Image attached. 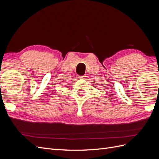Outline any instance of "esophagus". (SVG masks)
<instances>
[{
	"instance_id": "esophagus-1",
	"label": "esophagus",
	"mask_w": 159,
	"mask_h": 159,
	"mask_svg": "<svg viewBox=\"0 0 159 159\" xmlns=\"http://www.w3.org/2000/svg\"><path fill=\"white\" fill-rule=\"evenodd\" d=\"M85 77V76L84 75H79L78 78H80V79H84Z\"/></svg>"
}]
</instances>
